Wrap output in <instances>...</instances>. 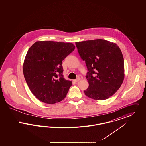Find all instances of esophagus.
Instances as JSON below:
<instances>
[{
  "label": "esophagus",
  "instance_id": "1",
  "mask_svg": "<svg viewBox=\"0 0 146 146\" xmlns=\"http://www.w3.org/2000/svg\"><path fill=\"white\" fill-rule=\"evenodd\" d=\"M80 78H77L76 79H75V80H73V82H74V83H77V82H78L79 81H80Z\"/></svg>",
  "mask_w": 146,
  "mask_h": 146
}]
</instances>
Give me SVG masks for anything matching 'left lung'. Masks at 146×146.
<instances>
[{
    "label": "left lung",
    "mask_w": 146,
    "mask_h": 146,
    "mask_svg": "<svg viewBox=\"0 0 146 146\" xmlns=\"http://www.w3.org/2000/svg\"><path fill=\"white\" fill-rule=\"evenodd\" d=\"M78 51L89 72V84L85 95L104 100L113 95L124 79V62L121 51L113 42L95 39L76 42Z\"/></svg>",
    "instance_id": "left-lung-1"
}]
</instances>
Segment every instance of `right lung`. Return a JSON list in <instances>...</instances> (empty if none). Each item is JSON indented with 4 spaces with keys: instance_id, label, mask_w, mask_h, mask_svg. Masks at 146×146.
<instances>
[{
    "instance_id": "add662e5",
    "label": "right lung",
    "mask_w": 146,
    "mask_h": 146,
    "mask_svg": "<svg viewBox=\"0 0 146 146\" xmlns=\"http://www.w3.org/2000/svg\"><path fill=\"white\" fill-rule=\"evenodd\" d=\"M75 49L72 43L52 41L35 42L29 49L23 72L32 94L48 104L66 97L72 82L63 76V60Z\"/></svg>"
}]
</instances>
